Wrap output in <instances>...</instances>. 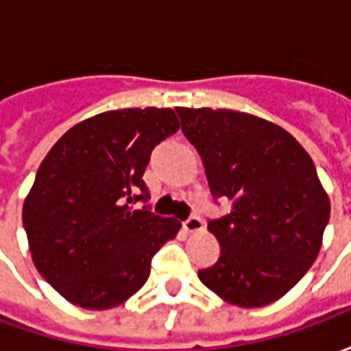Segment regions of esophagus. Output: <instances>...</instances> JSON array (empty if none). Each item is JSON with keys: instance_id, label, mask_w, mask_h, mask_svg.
Here are the masks:
<instances>
[{"instance_id": "1", "label": "esophagus", "mask_w": 351, "mask_h": 351, "mask_svg": "<svg viewBox=\"0 0 351 351\" xmlns=\"http://www.w3.org/2000/svg\"><path fill=\"white\" fill-rule=\"evenodd\" d=\"M182 228L184 231H188V233H197V231H201V229L205 228V221L201 220L199 216H191V218H188V220L184 221Z\"/></svg>"}]
</instances>
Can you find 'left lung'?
<instances>
[{
  "label": "left lung",
  "mask_w": 351,
  "mask_h": 351,
  "mask_svg": "<svg viewBox=\"0 0 351 351\" xmlns=\"http://www.w3.org/2000/svg\"><path fill=\"white\" fill-rule=\"evenodd\" d=\"M214 199L231 213L208 221L220 259L197 272L223 301L258 308L286 295L316 261L331 205L314 161L286 130L228 108L178 107Z\"/></svg>",
  "instance_id": "obj_1"
}]
</instances>
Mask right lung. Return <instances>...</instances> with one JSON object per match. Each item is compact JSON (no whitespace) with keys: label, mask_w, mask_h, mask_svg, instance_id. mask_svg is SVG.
<instances>
[{"label":"right lung","mask_w":351,"mask_h":351,"mask_svg":"<svg viewBox=\"0 0 351 351\" xmlns=\"http://www.w3.org/2000/svg\"><path fill=\"white\" fill-rule=\"evenodd\" d=\"M180 128L173 108H120L73 125L39 165L22 208L37 271L64 299L107 310L145 286L180 221L133 210L150 199V154Z\"/></svg>","instance_id":"obj_1"}]
</instances>
